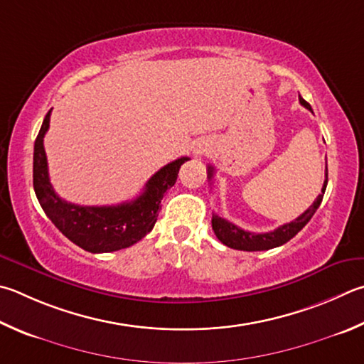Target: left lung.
Wrapping results in <instances>:
<instances>
[{
    "label": "left lung",
    "instance_id": "8db88e82",
    "mask_svg": "<svg viewBox=\"0 0 364 364\" xmlns=\"http://www.w3.org/2000/svg\"><path fill=\"white\" fill-rule=\"evenodd\" d=\"M299 103L302 107H306L307 109L312 111L310 105L304 100V98L299 95ZM213 178V167L208 165V180ZM325 183H323L321 188V194L316 197V200L310 205V207L304 211L301 216H297L294 221L283 224V226L277 228L270 232H264V234H255V232H248V230H243L239 226H235L224 218L213 215L211 218V228L215 230V235L218 237V240L229 248L234 250H242V251H262V250H270L275 247H280L283 243H287L288 240H291L293 237L299 232V230L306 226V224L310 221V218L315 215L316 208L320 207V203L323 200V194L326 191V184H328V164H326V173H325Z\"/></svg>",
    "mask_w": 364,
    "mask_h": 364
}]
</instances>
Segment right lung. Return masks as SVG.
<instances>
[{
    "mask_svg": "<svg viewBox=\"0 0 364 364\" xmlns=\"http://www.w3.org/2000/svg\"><path fill=\"white\" fill-rule=\"evenodd\" d=\"M49 122L50 109L35 140L33 188L39 205L55 228L73 243L90 253H109L129 248L151 232L159 216L164 194L173 186L180 167L189 161V157H180L156 171L143 193L134 200L108 207H84L60 199L52 188L44 151V135Z\"/></svg>",
    "mask_w": 364,
    "mask_h": 364,
    "instance_id": "obj_1",
    "label": "right lung"
}]
</instances>
